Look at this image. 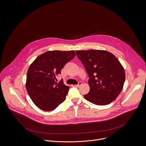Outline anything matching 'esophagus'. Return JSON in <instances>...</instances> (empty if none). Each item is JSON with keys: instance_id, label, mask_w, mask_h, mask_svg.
Masks as SVG:
<instances>
[{"instance_id": "obj_1", "label": "esophagus", "mask_w": 146, "mask_h": 146, "mask_svg": "<svg viewBox=\"0 0 146 146\" xmlns=\"http://www.w3.org/2000/svg\"><path fill=\"white\" fill-rule=\"evenodd\" d=\"M82 83L81 82H79V84H78V85H75V87H77V88H78V87H79L80 86H81V85H82Z\"/></svg>"}]
</instances>
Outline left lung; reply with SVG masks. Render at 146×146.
Instances as JSON below:
<instances>
[{
	"mask_svg": "<svg viewBox=\"0 0 146 146\" xmlns=\"http://www.w3.org/2000/svg\"><path fill=\"white\" fill-rule=\"evenodd\" d=\"M89 75V92L85 99L93 104L105 106L115 100L120 94L125 80V72L118 58L103 50H76Z\"/></svg>",
	"mask_w": 146,
	"mask_h": 146,
	"instance_id": "1",
	"label": "left lung"
}]
</instances>
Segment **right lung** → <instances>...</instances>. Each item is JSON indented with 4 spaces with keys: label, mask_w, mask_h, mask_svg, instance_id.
Instances as JSON below:
<instances>
[{
    "label": "right lung",
    "mask_w": 146,
    "mask_h": 146,
    "mask_svg": "<svg viewBox=\"0 0 146 146\" xmlns=\"http://www.w3.org/2000/svg\"><path fill=\"white\" fill-rule=\"evenodd\" d=\"M75 52L53 50L36 57L28 70L26 89L33 103L40 109L50 111L56 109L66 99L69 86L62 80L57 82L56 75L74 58Z\"/></svg>",
    "instance_id": "1"
}]
</instances>
